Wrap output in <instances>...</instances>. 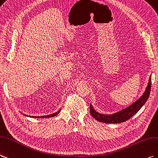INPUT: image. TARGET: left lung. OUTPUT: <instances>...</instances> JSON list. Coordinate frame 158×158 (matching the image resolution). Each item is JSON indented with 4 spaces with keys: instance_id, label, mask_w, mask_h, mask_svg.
I'll return each mask as SVG.
<instances>
[{
    "instance_id": "8db88e82",
    "label": "left lung",
    "mask_w": 158,
    "mask_h": 158,
    "mask_svg": "<svg viewBox=\"0 0 158 158\" xmlns=\"http://www.w3.org/2000/svg\"><path fill=\"white\" fill-rule=\"evenodd\" d=\"M151 84L152 77H150L148 85L147 87L144 94H143V96L139 98L137 101L135 102L134 104L131 105L128 108L123 110L110 115L102 114H100L97 112L96 111H95L94 108H92V106L90 104L91 115L96 120L104 123L117 124L125 122L126 120H129L134 114H135L141 109L142 106L144 105L146 101L148 100L150 94V91H151Z\"/></svg>"
}]
</instances>
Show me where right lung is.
I'll return each instance as SVG.
<instances>
[{"mask_svg": "<svg viewBox=\"0 0 158 158\" xmlns=\"http://www.w3.org/2000/svg\"><path fill=\"white\" fill-rule=\"evenodd\" d=\"M60 110H59L58 112H55V113H53L52 114H50V115H46V116H29V117H33V118H50V117H54L55 116H56L58 113L60 112Z\"/></svg>", "mask_w": 158, "mask_h": 158, "instance_id": "right-lung-1", "label": "right lung"}]
</instances>
